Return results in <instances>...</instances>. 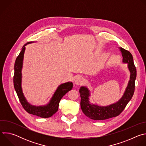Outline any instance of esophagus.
Returning a JSON list of instances; mask_svg holds the SVG:
<instances>
[{
	"label": "esophagus",
	"mask_w": 146,
	"mask_h": 146,
	"mask_svg": "<svg viewBox=\"0 0 146 146\" xmlns=\"http://www.w3.org/2000/svg\"><path fill=\"white\" fill-rule=\"evenodd\" d=\"M84 78H83L82 77L78 76L75 80V84L76 85H81L83 82H84Z\"/></svg>",
	"instance_id": "esophagus-1"
}]
</instances>
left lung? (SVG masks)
<instances>
[{
	"mask_svg": "<svg viewBox=\"0 0 146 146\" xmlns=\"http://www.w3.org/2000/svg\"><path fill=\"white\" fill-rule=\"evenodd\" d=\"M118 48L121 52L123 62L128 64V68L131 72L130 80L128 87L123 96L118 102L105 107L91 105L88 100L89 91L86 87H81L79 90L81 97V108L83 113L91 119L103 120L118 116L125 108L133 95L135 89L136 69L134 65L133 56L129 51L121 47Z\"/></svg>",
	"mask_w": 146,
	"mask_h": 146,
	"instance_id": "left-lung-1",
	"label": "left lung"
}]
</instances>
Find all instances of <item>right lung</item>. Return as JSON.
<instances>
[{
  "instance_id": "add662e5",
  "label": "right lung",
  "mask_w": 146,
  "mask_h": 146,
  "mask_svg": "<svg viewBox=\"0 0 146 146\" xmlns=\"http://www.w3.org/2000/svg\"><path fill=\"white\" fill-rule=\"evenodd\" d=\"M30 43L31 42L29 41L24 44L22 50L21 51L19 54L16 58L14 64V74L13 77L14 87L19 102L26 111L31 114L41 118H48L51 117L58 111L60 99L69 91L72 89L73 83L68 82L59 86L52 96L50 102L47 106L36 107L29 105L23 95L21 83V69L25 48V46Z\"/></svg>"
}]
</instances>
